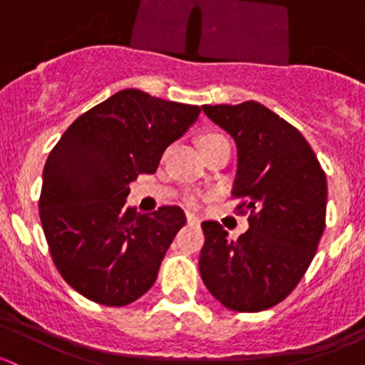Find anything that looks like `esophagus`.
I'll return each instance as SVG.
<instances>
[{"instance_id": "34e87169", "label": "esophagus", "mask_w": 365, "mask_h": 365, "mask_svg": "<svg viewBox=\"0 0 365 365\" xmlns=\"http://www.w3.org/2000/svg\"><path fill=\"white\" fill-rule=\"evenodd\" d=\"M185 217H187V222H189V224H194V226H197V224H201L200 217L194 215V213H187Z\"/></svg>"}]
</instances>
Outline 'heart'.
Listing matches in <instances>:
<instances>
[{
  "instance_id": "b5f03b06",
  "label": "heart",
  "mask_w": 365,
  "mask_h": 365,
  "mask_svg": "<svg viewBox=\"0 0 365 365\" xmlns=\"http://www.w3.org/2000/svg\"><path fill=\"white\" fill-rule=\"evenodd\" d=\"M215 138H220V135H219V134H210V135H205V138L201 139V145H205V143L212 141V139H215ZM190 203H194V200L190 201Z\"/></svg>"
}]
</instances>
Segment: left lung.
Masks as SVG:
<instances>
[{
  "mask_svg": "<svg viewBox=\"0 0 365 365\" xmlns=\"http://www.w3.org/2000/svg\"><path fill=\"white\" fill-rule=\"evenodd\" d=\"M203 111L237 143L231 194L251 215L237 240L217 220L201 224V279L224 307L264 311L297 288L314 257L325 230V171L304 135L259 102Z\"/></svg>",
  "mask_w": 365,
  "mask_h": 365,
  "instance_id": "8db88e82",
  "label": "left lung"
}]
</instances>
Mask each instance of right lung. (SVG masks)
I'll return each instance as SVG.
<instances>
[{
  "instance_id": "obj_1",
  "label": "right lung",
  "mask_w": 365,
  "mask_h": 365,
  "mask_svg": "<svg viewBox=\"0 0 365 365\" xmlns=\"http://www.w3.org/2000/svg\"><path fill=\"white\" fill-rule=\"evenodd\" d=\"M200 113L128 88L81 114L51 150L40 220L58 272L88 300L121 307L155 282L185 213L180 206L145 215L127 208L128 183L153 175Z\"/></svg>"
}]
</instances>
